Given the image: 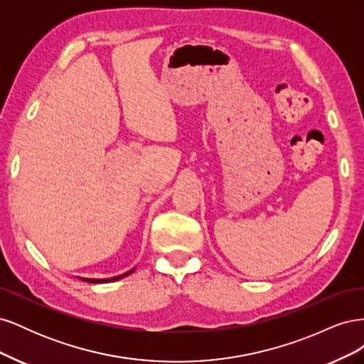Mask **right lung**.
Returning a JSON list of instances; mask_svg holds the SVG:
<instances>
[{
    "label": "right lung",
    "mask_w": 364,
    "mask_h": 364,
    "mask_svg": "<svg viewBox=\"0 0 364 364\" xmlns=\"http://www.w3.org/2000/svg\"><path fill=\"white\" fill-rule=\"evenodd\" d=\"M132 272H134V270H130V272H127V273H124V274H119V277H115V278H109V279H83V281L92 282V284H97V282H112V281H117V279H121V278L127 277V274H130Z\"/></svg>",
    "instance_id": "add662e5"
}]
</instances>
